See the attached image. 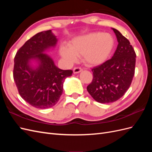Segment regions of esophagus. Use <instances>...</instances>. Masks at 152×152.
<instances>
[{"label":"esophagus","mask_w":152,"mask_h":152,"mask_svg":"<svg viewBox=\"0 0 152 152\" xmlns=\"http://www.w3.org/2000/svg\"><path fill=\"white\" fill-rule=\"evenodd\" d=\"M82 70V69L81 67H80V66H76V67H75L74 68H73V73H78L80 72Z\"/></svg>","instance_id":"1"}]
</instances>
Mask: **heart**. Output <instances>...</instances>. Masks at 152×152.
<instances>
[{"mask_svg":"<svg viewBox=\"0 0 152 152\" xmlns=\"http://www.w3.org/2000/svg\"><path fill=\"white\" fill-rule=\"evenodd\" d=\"M114 45V40L108 34L93 33L79 37L69 44V48L60 49L61 56L69 62H74L77 57L83 56L89 65H96L107 60Z\"/></svg>","mask_w":152,"mask_h":152,"instance_id":"1","label":"heart"}]
</instances>
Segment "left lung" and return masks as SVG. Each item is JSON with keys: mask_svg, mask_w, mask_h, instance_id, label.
Masks as SVG:
<instances>
[{"mask_svg": "<svg viewBox=\"0 0 152 152\" xmlns=\"http://www.w3.org/2000/svg\"><path fill=\"white\" fill-rule=\"evenodd\" d=\"M118 45L113 57L92 69L93 78L87 87L94 100L101 103L116 102L129 88L134 75L136 54L127 39L112 28Z\"/></svg>", "mask_w": 152, "mask_h": 152, "instance_id": "obj_1", "label": "left lung"}]
</instances>
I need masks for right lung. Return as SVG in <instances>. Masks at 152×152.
<instances>
[{"label": "right lung", "mask_w": 152, "mask_h": 152, "mask_svg": "<svg viewBox=\"0 0 152 152\" xmlns=\"http://www.w3.org/2000/svg\"><path fill=\"white\" fill-rule=\"evenodd\" d=\"M56 42L51 30L41 31L27 40L15 55L13 78L18 93L35 108H48L56 104L62 94L64 80L73 73L58 68L43 53ZM34 60L38 63L36 67L31 64Z\"/></svg>", "instance_id": "obj_1"}]
</instances>
